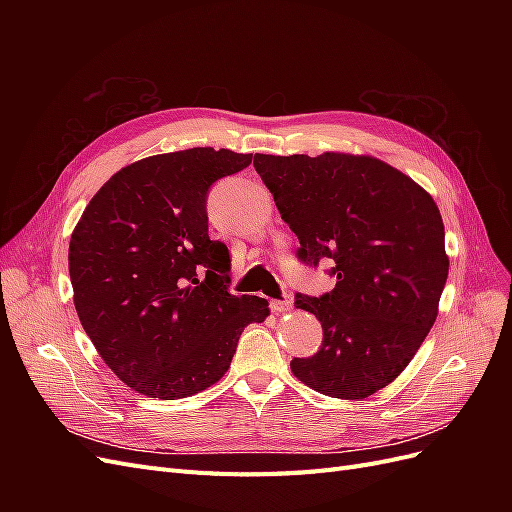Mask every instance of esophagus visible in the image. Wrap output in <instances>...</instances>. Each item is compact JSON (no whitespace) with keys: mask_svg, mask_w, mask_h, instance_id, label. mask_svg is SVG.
I'll return each mask as SVG.
<instances>
[{"mask_svg":"<svg viewBox=\"0 0 512 512\" xmlns=\"http://www.w3.org/2000/svg\"><path fill=\"white\" fill-rule=\"evenodd\" d=\"M269 307H271V312H275V314H286L292 309V301H271Z\"/></svg>","mask_w":512,"mask_h":512,"instance_id":"34e87169","label":"esophagus"}]
</instances>
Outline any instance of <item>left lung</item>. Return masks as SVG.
Instances as JSON below:
<instances>
[{
    "label": "left lung",
    "instance_id": "obj_1",
    "mask_svg": "<svg viewBox=\"0 0 512 512\" xmlns=\"http://www.w3.org/2000/svg\"><path fill=\"white\" fill-rule=\"evenodd\" d=\"M254 168L299 237L301 260L335 262L329 294L294 301L320 320L324 339L314 356L290 361L292 374L337 399L378 393L408 367L438 316L448 256L436 200L374 156L256 153Z\"/></svg>",
    "mask_w": 512,
    "mask_h": 512
}]
</instances>
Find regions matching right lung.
I'll return each mask as SVG.
<instances>
[{"label":"right lung","mask_w":512,"mask_h":512,"mask_svg":"<svg viewBox=\"0 0 512 512\" xmlns=\"http://www.w3.org/2000/svg\"><path fill=\"white\" fill-rule=\"evenodd\" d=\"M252 153L194 147L123 166L74 226L68 269L91 344L132 391L192 397L230 367L241 331L269 301L228 292L230 256L209 239L213 181Z\"/></svg>","instance_id":"1"}]
</instances>
